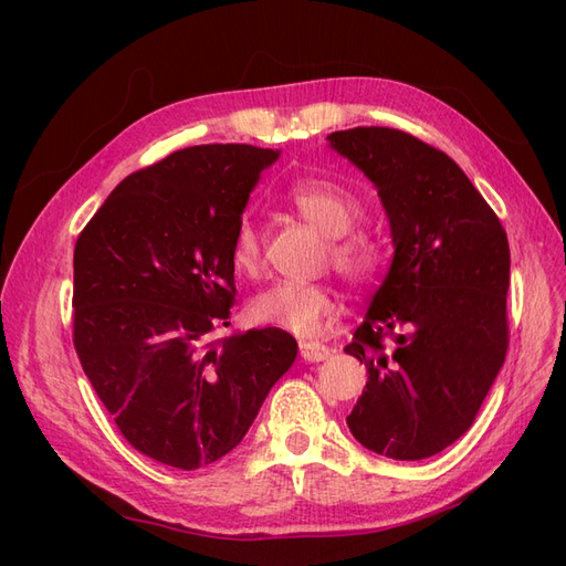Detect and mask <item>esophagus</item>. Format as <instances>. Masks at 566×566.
Masks as SVG:
<instances>
[{
	"label": "esophagus",
	"mask_w": 566,
	"mask_h": 566,
	"mask_svg": "<svg viewBox=\"0 0 566 566\" xmlns=\"http://www.w3.org/2000/svg\"><path fill=\"white\" fill-rule=\"evenodd\" d=\"M300 354H302L304 361L316 364V361H323V358H328L331 349L325 347V345H321V342H302Z\"/></svg>",
	"instance_id": "34e87169"
}]
</instances>
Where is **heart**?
Returning a JSON list of instances; mask_svg holds the SVG:
<instances>
[{"instance_id":"1","label":"heart","mask_w":566,"mask_h":566,"mask_svg":"<svg viewBox=\"0 0 566 566\" xmlns=\"http://www.w3.org/2000/svg\"><path fill=\"white\" fill-rule=\"evenodd\" d=\"M287 208L321 231L325 238V262L354 285H366L378 279L385 264V245L378 233L354 227L361 219V202L328 179H300L287 188ZM233 269L254 273L262 264V235L252 221L243 219L235 227L231 245ZM339 310L331 287L321 283L283 281L256 295L248 316L256 325H269L297 337H312L328 325Z\"/></svg>"}]
</instances>
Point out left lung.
I'll return each instance as SVG.
<instances>
[{
  "mask_svg": "<svg viewBox=\"0 0 566 566\" xmlns=\"http://www.w3.org/2000/svg\"><path fill=\"white\" fill-rule=\"evenodd\" d=\"M328 142L378 188L394 241L345 347L368 370L347 424L368 451L430 458L470 430L505 361L507 235L465 172L413 134L354 127Z\"/></svg>",
  "mask_w": 566,
  "mask_h": 566,
  "instance_id": "8db88e82",
  "label": "left lung"
}]
</instances>
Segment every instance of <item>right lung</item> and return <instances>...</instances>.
Here are the masks:
<instances>
[{"instance_id": "add662e5", "label": "right lung", "mask_w": 566, "mask_h": 566, "mask_svg": "<svg viewBox=\"0 0 566 566\" xmlns=\"http://www.w3.org/2000/svg\"><path fill=\"white\" fill-rule=\"evenodd\" d=\"M279 150L208 144L115 186L75 243L73 342L132 447L198 470L243 441L297 342L279 328L214 339L235 300L231 245Z\"/></svg>"}]
</instances>
